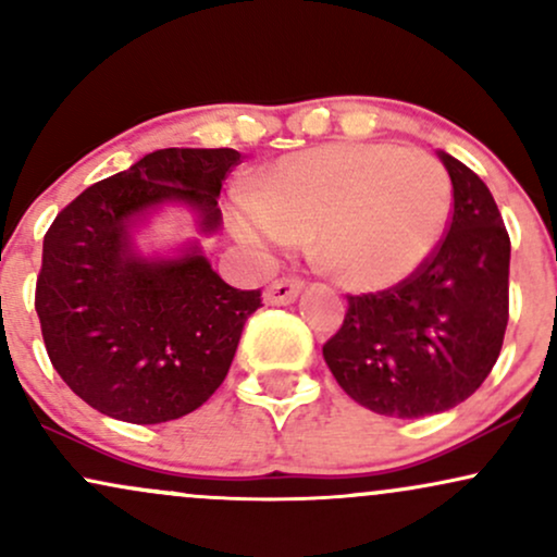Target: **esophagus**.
<instances>
[{
	"mask_svg": "<svg viewBox=\"0 0 557 557\" xmlns=\"http://www.w3.org/2000/svg\"><path fill=\"white\" fill-rule=\"evenodd\" d=\"M301 281L299 278H276L268 286L263 299L265 305H292L299 297Z\"/></svg>",
	"mask_w": 557,
	"mask_h": 557,
	"instance_id": "esophagus-1",
	"label": "esophagus"
}]
</instances>
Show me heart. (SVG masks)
Instances as JSON below:
<instances>
[{
    "label": "heart",
    "mask_w": 557,
    "mask_h": 557,
    "mask_svg": "<svg viewBox=\"0 0 557 557\" xmlns=\"http://www.w3.org/2000/svg\"><path fill=\"white\" fill-rule=\"evenodd\" d=\"M451 216L442 162L395 144H325L286 154L230 206V226L258 250L312 235L322 271L351 292H384L434 258Z\"/></svg>",
    "instance_id": "1"
}]
</instances>
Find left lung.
<instances>
[{
	"label": "left lung",
	"mask_w": 557,
	"mask_h": 557,
	"mask_svg": "<svg viewBox=\"0 0 557 557\" xmlns=\"http://www.w3.org/2000/svg\"><path fill=\"white\" fill-rule=\"evenodd\" d=\"M455 211L434 258L400 286L348 297L322 346L343 393L389 418L444 413L475 393L509 322L511 239L488 185L438 149Z\"/></svg>",
	"instance_id": "1"
}]
</instances>
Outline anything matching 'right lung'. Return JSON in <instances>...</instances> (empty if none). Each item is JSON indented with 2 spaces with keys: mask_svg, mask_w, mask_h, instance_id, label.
<instances>
[{
  "mask_svg": "<svg viewBox=\"0 0 557 557\" xmlns=\"http://www.w3.org/2000/svg\"><path fill=\"white\" fill-rule=\"evenodd\" d=\"M237 162L235 149H157L89 185L46 232L36 312L48 359L102 416L175 421L230 372L260 289L224 284L201 239L147 256L136 235L168 206L190 211L201 237L216 235V198Z\"/></svg>",
  "mask_w": 557,
  "mask_h": 557,
  "instance_id": "1",
  "label": "right lung"
}]
</instances>
